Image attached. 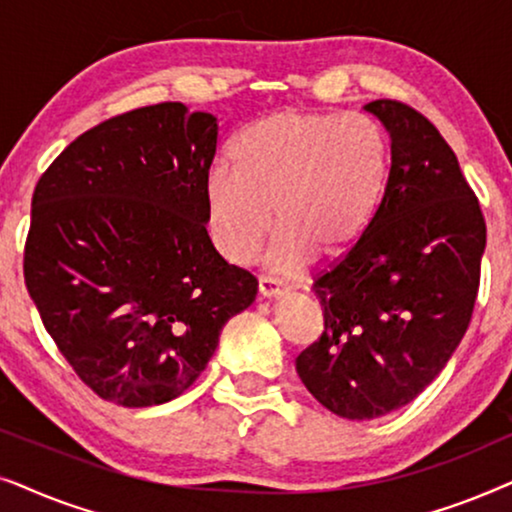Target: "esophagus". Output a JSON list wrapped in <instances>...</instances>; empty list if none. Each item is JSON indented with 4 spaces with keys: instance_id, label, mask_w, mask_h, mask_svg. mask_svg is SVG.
Returning <instances> with one entry per match:
<instances>
[{
    "instance_id": "esophagus-1",
    "label": "esophagus",
    "mask_w": 512,
    "mask_h": 512,
    "mask_svg": "<svg viewBox=\"0 0 512 512\" xmlns=\"http://www.w3.org/2000/svg\"><path fill=\"white\" fill-rule=\"evenodd\" d=\"M286 293L284 286H279L272 277H261L258 279V298H282Z\"/></svg>"
}]
</instances>
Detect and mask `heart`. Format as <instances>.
Returning <instances> with one entry per match:
<instances>
[{"mask_svg":"<svg viewBox=\"0 0 512 512\" xmlns=\"http://www.w3.org/2000/svg\"><path fill=\"white\" fill-rule=\"evenodd\" d=\"M389 174L384 132L363 114L284 109L242 132L235 167L202 181L205 228L223 261L247 265L272 233V263L298 270L352 251L380 209Z\"/></svg>","mask_w":512,"mask_h":512,"instance_id":"b5f03b06","label":"heart"}]
</instances>
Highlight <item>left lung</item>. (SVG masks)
Listing matches in <instances>:
<instances>
[{
    "label": "left lung",
    "instance_id": "left-lung-1",
    "mask_svg": "<svg viewBox=\"0 0 512 512\" xmlns=\"http://www.w3.org/2000/svg\"><path fill=\"white\" fill-rule=\"evenodd\" d=\"M389 132V174L359 244L314 279L324 333L296 370L335 415L375 419L417 398L464 338L487 242L480 202L429 118L363 107Z\"/></svg>",
    "mask_w": 512,
    "mask_h": 512
}]
</instances>
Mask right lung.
I'll use <instances>...</instances> for the list:
<instances>
[{
  "instance_id": "right-lung-1",
  "label": "right lung",
  "mask_w": 512,
  "mask_h": 512,
  "mask_svg": "<svg viewBox=\"0 0 512 512\" xmlns=\"http://www.w3.org/2000/svg\"><path fill=\"white\" fill-rule=\"evenodd\" d=\"M219 121L181 102L114 116L41 174L23 272L60 354L104 401L184 394L256 277L209 242L202 181Z\"/></svg>"
}]
</instances>
